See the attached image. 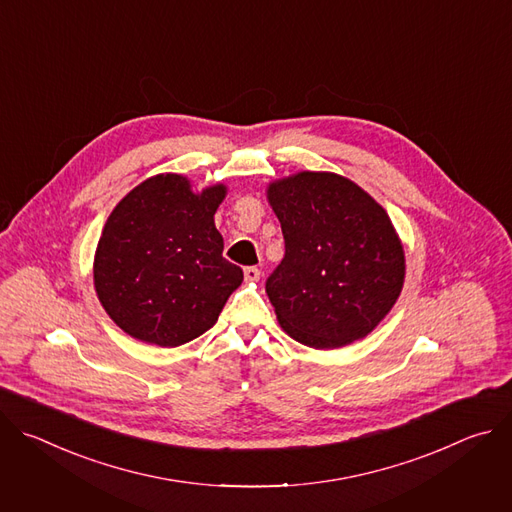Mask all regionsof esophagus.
<instances>
[{"instance_id":"1","label":"esophagus","mask_w":512,"mask_h":512,"mask_svg":"<svg viewBox=\"0 0 512 512\" xmlns=\"http://www.w3.org/2000/svg\"><path fill=\"white\" fill-rule=\"evenodd\" d=\"M259 277H261V271L257 267H247L245 269V279L247 281H259Z\"/></svg>"}]
</instances>
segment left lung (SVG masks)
Listing matches in <instances>:
<instances>
[{"label": "left lung", "instance_id": "left-lung-1", "mask_svg": "<svg viewBox=\"0 0 512 512\" xmlns=\"http://www.w3.org/2000/svg\"><path fill=\"white\" fill-rule=\"evenodd\" d=\"M285 255L267 296L287 336L318 350L371 334L405 281V251L387 210L334 172H296L267 184Z\"/></svg>", "mask_w": 512, "mask_h": 512}]
</instances>
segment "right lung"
Masks as SVG:
<instances>
[{
    "label": "right lung",
    "instance_id": "add662e5",
    "mask_svg": "<svg viewBox=\"0 0 512 512\" xmlns=\"http://www.w3.org/2000/svg\"><path fill=\"white\" fill-rule=\"evenodd\" d=\"M227 192L221 182L196 190L182 174H158L117 202L97 243L93 281L125 334L174 348L216 324L243 281L214 227Z\"/></svg>",
    "mask_w": 512,
    "mask_h": 512
}]
</instances>
